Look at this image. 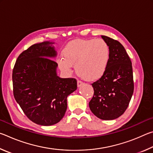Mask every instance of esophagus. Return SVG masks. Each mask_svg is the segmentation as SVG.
<instances>
[{
  "mask_svg": "<svg viewBox=\"0 0 153 153\" xmlns=\"http://www.w3.org/2000/svg\"><path fill=\"white\" fill-rule=\"evenodd\" d=\"M82 84H84V82L80 81V80H77V87H80Z\"/></svg>",
  "mask_w": 153,
  "mask_h": 153,
  "instance_id": "obj_1",
  "label": "esophagus"
}]
</instances>
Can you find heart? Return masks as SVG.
Returning <instances> with one entry per match:
<instances>
[{"label": "heart", "mask_w": 153, "mask_h": 153, "mask_svg": "<svg viewBox=\"0 0 153 153\" xmlns=\"http://www.w3.org/2000/svg\"><path fill=\"white\" fill-rule=\"evenodd\" d=\"M63 57L57 59L62 71L70 74L72 65L78 76L87 80L101 77L107 70L110 48L102 39L78 40L69 43L63 51Z\"/></svg>", "instance_id": "1"}]
</instances>
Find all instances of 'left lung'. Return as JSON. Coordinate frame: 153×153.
Segmentation results:
<instances>
[{"instance_id": "obj_1", "label": "left lung", "mask_w": 153, "mask_h": 153, "mask_svg": "<svg viewBox=\"0 0 153 153\" xmlns=\"http://www.w3.org/2000/svg\"><path fill=\"white\" fill-rule=\"evenodd\" d=\"M110 48L107 70L93 82L94 96L89 102L90 110L100 120H113L123 115L134 92L132 65L123 45L108 36H101Z\"/></svg>"}]
</instances>
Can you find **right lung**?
Returning a JSON list of instances; mask_svg holds the SVG:
<instances>
[{
    "label": "right lung",
    "instance_id": "right-lung-1",
    "mask_svg": "<svg viewBox=\"0 0 153 153\" xmlns=\"http://www.w3.org/2000/svg\"><path fill=\"white\" fill-rule=\"evenodd\" d=\"M54 44H35L18 56L13 69L15 99L27 118L40 126L59 122L67 110V98L77 89L75 78L56 75Z\"/></svg>",
    "mask_w": 153,
    "mask_h": 153
}]
</instances>
